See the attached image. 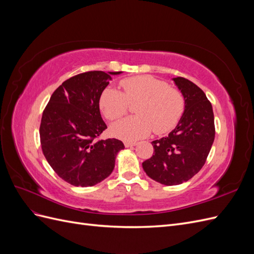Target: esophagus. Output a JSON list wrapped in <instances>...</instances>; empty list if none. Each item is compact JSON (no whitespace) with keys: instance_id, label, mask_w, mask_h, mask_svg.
I'll return each instance as SVG.
<instances>
[{"instance_id":"esophagus-1","label":"esophagus","mask_w":254,"mask_h":254,"mask_svg":"<svg viewBox=\"0 0 254 254\" xmlns=\"http://www.w3.org/2000/svg\"><path fill=\"white\" fill-rule=\"evenodd\" d=\"M125 147H132V146H135L136 143L135 142H125Z\"/></svg>"}]
</instances>
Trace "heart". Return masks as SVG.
Instances as JSON below:
<instances>
[{"label": "heart", "instance_id": "heart-1", "mask_svg": "<svg viewBox=\"0 0 254 254\" xmlns=\"http://www.w3.org/2000/svg\"><path fill=\"white\" fill-rule=\"evenodd\" d=\"M123 92L106 88L99 97V107L105 118L117 121L136 105V117L115 123L111 134L127 142L147 136L152 130L157 134L170 132L181 120L186 109L182 92L168 82L150 75H140L121 80Z\"/></svg>", "mask_w": 254, "mask_h": 254}]
</instances>
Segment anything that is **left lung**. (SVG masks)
<instances>
[{"mask_svg": "<svg viewBox=\"0 0 254 254\" xmlns=\"http://www.w3.org/2000/svg\"><path fill=\"white\" fill-rule=\"evenodd\" d=\"M186 99L178 125L152 141L153 155L142 163L148 177L164 186L187 182L204 165L215 137L214 113L204 92L187 78H174Z\"/></svg>", "mask_w": 254, "mask_h": 254, "instance_id": "left-lung-1", "label": "left lung"}]
</instances>
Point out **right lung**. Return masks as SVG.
<instances>
[{"label":"right lung","mask_w":254,"mask_h":254,"mask_svg":"<svg viewBox=\"0 0 254 254\" xmlns=\"http://www.w3.org/2000/svg\"><path fill=\"white\" fill-rule=\"evenodd\" d=\"M120 73L75 75L54 91L43 110L39 130L43 155L54 172L74 187H93L106 179L125 147L118 139L98 140L107 129L99 97L110 75Z\"/></svg>","instance_id":"right-lung-1"}]
</instances>
